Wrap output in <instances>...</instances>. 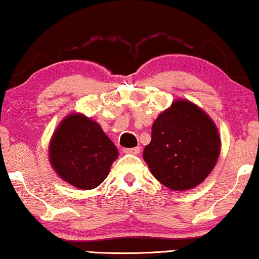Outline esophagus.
Segmentation results:
<instances>
[{
	"instance_id": "34e87169",
	"label": "esophagus",
	"mask_w": 259,
	"mask_h": 259,
	"mask_svg": "<svg viewBox=\"0 0 259 259\" xmlns=\"http://www.w3.org/2000/svg\"><path fill=\"white\" fill-rule=\"evenodd\" d=\"M123 152L126 153H131V154H138L140 152V147H132V148H125Z\"/></svg>"
}]
</instances>
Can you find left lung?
<instances>
[{"label": "left lung", "instance_id": "obj_1", "mask_svg": "<svg viewBox=\"0 0 259 259\" xmlns=\"http://www.w3.org/2000/svg\"><path fill=\"white\" fill-rule=\"evenodd\" d=\"M219 152L221 138L213 121L192 102L179 100L154 121L144 159L162 185L185 191L210 175Z\"/></svg>", "mask_w": 259, "mask_h": 259}]
</instances>
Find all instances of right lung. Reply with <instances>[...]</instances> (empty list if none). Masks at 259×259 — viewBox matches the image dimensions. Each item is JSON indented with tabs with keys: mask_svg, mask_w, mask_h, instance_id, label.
Returning <instances> with one entry per match:
<instances>
[{
	"mask_svg": "<svg viewBox=\"0 0 259 259\" xmlns=\"http://www.w3.org/2000/svg\"><path fill=\"white\" fill-rule=\"evenodd\" d=\"M116 158L118 150L100 125L81 114L67 116L49 146V159L56 173L82 190L100 185Z\"/></svg>",
	"mask_w": 259,
	"mask_h": 259,
	"instance_id": "obj_1",
	"label": "right lung"
}]
</instances>
